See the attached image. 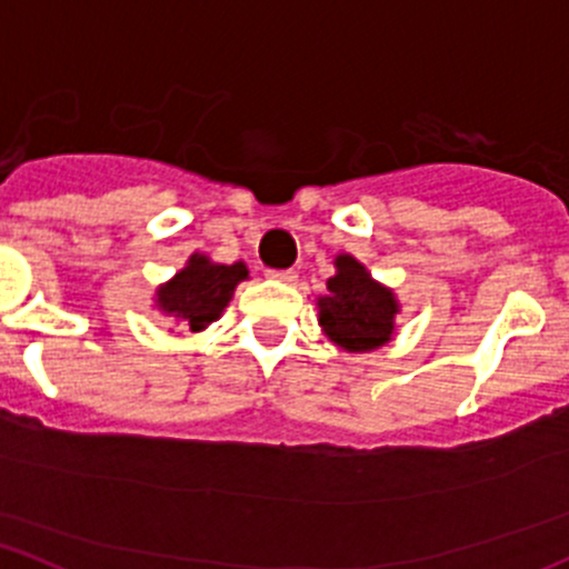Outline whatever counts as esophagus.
Here are the masks:
<instances>
[{
  "label": "esophagus",
  "instance_id": "obj_1",
  "mask_svg": "<svg viewBox=\"0 0 569 569\" xmlns=\"http://www.w3.org/2000/svg\"><path fill=\"white\" fill-rule=\"evenodd\" d=\"M269 280H280V283H295L297 272L295 269H267Z\"/></svg>",
  "mask_w": 569,
  "mask_h": 569
}]
</instances>
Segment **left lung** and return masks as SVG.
<instances>
[{
  "label": "left lung",
  "instance_id": "8db88e82",
  "mask_svg": "<svg viewBox=\"0 0 569 569\" xmlns=\"http://www.w3.org/2000/svg\"><path fill=\"white\" fill-rule=\"evenodd\" d=\"M319 327L335 346L349 355H365L390 343L400 302L392 289L370 278L355 256H335V274L327 280V295L316 300Z\"/></svg>",
  "mask_w": 569,
  "mask_h": 569
}]
</instances>
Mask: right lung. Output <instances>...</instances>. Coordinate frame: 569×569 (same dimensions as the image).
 <instances>
[{"mask_svg":"<svg viewBox=\"0 0 569 569\" xmlns=\"http://www.w3.org/2000/svg\"><path fill=\"white\" fill-rule=\"evenodd\" d=\"M242 280H248L244 261L218 264L204 253H193L174 278L154 289V308L182 321L190 332H201L223 316Z\"/></svg>","mask_w":569,"mask_h":569,"instance_id":"1","label":"right lung"}]
</instances>
